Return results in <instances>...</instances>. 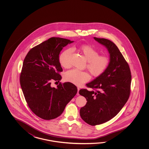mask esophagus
Listing matches in <instances>:
<instances>
[{
	"label": "esophagus",
	"mask_w": 149,
	"mask_h": 149,
	"mask_svg": "<svg viewBox=\"0 0 149 149\" xmlns=\"http://www.w3.org/2000/svg\"><path fill=\"white\" fill-rule=\"evenodd\" d=\"M77 89H78V92H77V95H79V90H80V88H79V87H78L77 88Z\"/></svg>",
	"instance_id": "34e87169"
}]
</instances>
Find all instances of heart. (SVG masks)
Masks as SVG:
<instances>
[{
  "label": "heart",
  "mask_w": 149,
  "mask_h": 149,
  "mask_svg": "<svg viewBox=\"0 0 149 149\" xmlns=\"http://www.w3.org/2000/svg\"><path fill=\"white\" fill-rule=\"evenodd\" d=\"M87 61V68L90 73L94 76H99L107 69L110 65V58L105 55H99L98 51L89 45H82L78 48ZM71 49H67L59 56V62L61 66L67 68L69 65V59ZM65 80L77 85H81L90 79L88 73L85 71L73 69L68 71L64 75Z\"/></svg>",
  "instance_id": "heart-1"
}]
</instances>
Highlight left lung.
<instances>
[{
	"instance_id": "left-lung-1",
	"label": "left lung",
	"mask_w": 149,
	"mask_h": 149,
	"mask_svg": "<svg viewBox=\"0 0 149 149\" xmlns=\"http://www.w3.org/2000/svg\"><path fill=\"white\" fill-rule=\"evenodd\" d=\"M94 39L107 49L110 63L103 73L87 84L95 91H79L87 101L80 110V116L92 126L104 123L120 112L129 98L132 78L129 65L117 46L107 39Z\"/></svg>"
}]
</instances>
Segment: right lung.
I'll return each mask as SVG.
<instances>
[{
	"mask_svg": "<svg viewBox=\"0 0 149 149\" xmlns=\"http://www.w3.org/2000/svg\"><path fill=\"white\" fill-rule=\"evenodd\" d=\"M69 39L52 37L30 49L25 56L20 75V85L31 111L39 117L51 120L63 112L77 93L71 82L51 87V80L60 82L63 69L59 55L63 48L73 42ZM57 82V81H56Z\"/></svg>",
	"mask_w": 149,
	"mask_h": 149,
	"instance_id": "1",
	"label": "right lung"
}]
</instances>
